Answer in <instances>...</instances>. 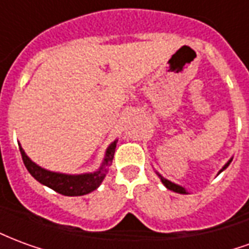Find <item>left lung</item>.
<instances>
[{
  "mask_svg": "<svg viewBox=\"0 0 249 249\" xmlns=\"http://www.w3.org/2000/svg\"><path fill=\"white\" fill-rule=\"evenodd\" d=\"M231 161H232V159H231L230 161L227 162V164H225L224 167L221 168V169H220V172H223V171H224L225 168L228 167V165H230L231 164ZM219 172V173H220ZM219 173H217V175H219ZM157 175H159V173H157ZM159 178H161V183L164 184V185H165V187L168 188V189H171V191H173V192H178V193H187V191H185V188H183V187H180V185H178V184H175V183H172V181H169V180H167V178H164L161 176V175H159Z\"/></svg>",
  "mask_w": 249,
  "mask_h": 249,
  "instance_id": "8db88e82",
  "label": "left lung"
}]
</instances>
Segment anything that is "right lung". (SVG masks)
Listing matches in <instances>:
<instances>
[{"label": "right lung", "mask_w": 249, "mask_h": 249, "mask_svg": "<svg viewBox=\"0 0 249 249\" xmlns=\"http://www.w3.org/2000/svg\"><path fill=\"white\" fill-rule=\"evenodd\" d=\"M116 144H117V140L113 141L108 146L103 165L98 168L96 172L82 173V175H65V173L51 172L32 161L29 157L26 156V153L21 145H19V152H21L25 167L37 181L52 188L53 191L61 193L64 196H82V195L93 192L94 189L100 187V184L103 183L104 178L107 176V172H108V167L113 160Z\"/></svg>", "instance_id": "add662e5"}]
</instances>
